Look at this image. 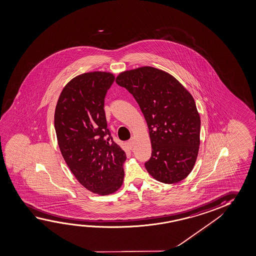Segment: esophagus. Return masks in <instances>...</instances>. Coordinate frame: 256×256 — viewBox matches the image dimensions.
<instances>
[{
  "mask_svg": "<svg viewBox=\"0 0 256 256\" xmlns=\"http://www.w3.org/2000/svg\"><path fill=\"white\" fill-rule=\"evenodd\" d=\"M134 143H135V142H134V138H130V140H128V146H129L130 148H134Z\"/></svg>",
  "mask_w": 256,
  "mask_h": 256,
  "instance_id": "obj_1",
  "label": "esophagus"
}]
</instances>
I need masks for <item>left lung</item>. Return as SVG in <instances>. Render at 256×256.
Masks as SVG:
<instances>
[{
	"instance_id": "1",
	"label": "left lung",
	"mask_w": 256,
	"mask_h": 256,
	"mask_svg": "<svg viewBox=\"0 0 256 256\" xmlns=\"http://www.w3.org/2000/svg\"><path fill=\"white\" fill-rule=\"evenodd\" d=\"M124 87L146 119L152 154L145 167L153 178L166 184L190 174L200 145V116L195 100L170 74L143 66L120 74Z\"/></svg>"
}]
</instances>
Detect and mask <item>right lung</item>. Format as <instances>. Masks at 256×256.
<instances>
[{
	"mask_svg": "<svg viewBox=\"0 0 256 256\" xmlns=\"http://www.w3.org/2000/svg\"><path fill=\"white\" fill-rule=\"evenodd\" d=\"M114 76L90 72L73 78L58 98L54 126L61 154L88 190L108 195L122 186L126 152L108 129L104 102Z\"/></svg>",
	"mask_w": 256,
	"mask_h": 256,
	"instance_id": "add662e5",
	"label": "right lung"
}]
</instances>
